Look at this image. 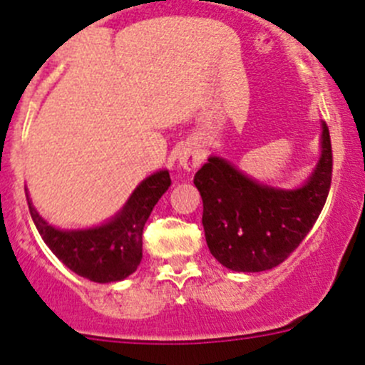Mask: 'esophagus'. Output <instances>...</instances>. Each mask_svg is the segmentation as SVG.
<instances>
[{"label":"esophagus","instance_id":"obj_1","mask_svg":"<svg viewBox=\"0 0 365 365\" xmlns=\"http://www.w3.org/2000/svg\"><path fill=\"white\" fill-rule=\"evenodd\" d=\"M178 163L182 169L189 170V173L190 170H196L200 167V163H202V154H200V150L196 147L185 145L180 150Z\"/></svg>","mask_w":365,"mask_h":365}]
</instances>
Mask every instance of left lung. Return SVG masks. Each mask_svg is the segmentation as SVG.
<instances>
[{
  "instance_id": "1",
  "label": "left lung",
  "mask_w": 365,
  "mask_h": 365,
  "mask_svg": "<svg viewBox=\"0 0 365 365\" xmlns=\"http://www.w3.org/2000/svg\"><path fill=\"white\" fill-rule=\"evenodd\" d=\"M322 156L298 189L264 185L218 156L195 175L203 202V231L209 251L231 271L260 272L277 267L307 236L329 195L333 150L322 123Z\"/></svg>"
}]
</instances>
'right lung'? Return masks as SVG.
<instances>
[{
	"instance_id": "add662e5",
	"label": "right lung",
	"mask_w": 365,
	"mask_h": 365,
	"mask_svg": "<svg viewBox=\"0 0 365 365\" xmlns=\"http://www.w3.org/2000/svg\"><path fill=\"white\" fill-rule=\"evenodd\" d=\"M169 170L150 175L134 189L130 198L110 222L81 231H61L48 225L32 205L29 211L45 244L71 271L98 284L120 282L142 262V236L154 205L169 189Z\"/></svg>"
}]
</instances>
